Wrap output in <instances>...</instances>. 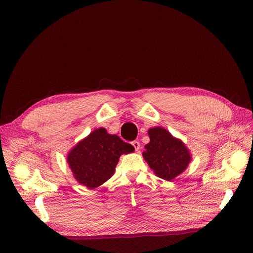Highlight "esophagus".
Listing matches in <instances>:
<instances>
[{"instance_id":"1","label":"esophagus","mask_w":253,"mask_h":253,"mask_svg":"<svg viewBox=\"0 0 253 253\" xmlns=\"http://www.w3.org/2000/svg\"><path fill=\"white\" fill-rule=\"evenodd\" d=\"M131 145L134 146L136 151H138L140 149V143L138 141H133V142H131Z\"/></svg>"}]
</instances>
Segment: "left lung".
<instances>
[{
    "mask_svg": "<svg viewBox=\"0 0 253 253\" xmlns=\"http://www.w3.org/2000/svg\"><path fill=\"white\" fill-rule=\"evenodd\" d=\"M148 134L150 142L145 146L143 158L156 176L170 181L186 169L191 160L189 151L163 127L150 128Z\"/></svg>",
    "mask_w": 253,
    "mask_h": 253,
    "instance_id": "8db88e82",
    "label": "left lung"
}]
</instances>
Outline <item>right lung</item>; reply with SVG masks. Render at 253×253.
I'll list each match as a JSON object with an SVG mask.
<instances>
[{
  "mask_svg": "<svg viewBox=\"0 0 253 253\" xmlns=\"http://www.w3.org/2000/svg\"><path fill=\"white\" fill-rule=\"evenodd\" d=\"M134 150L133 145L101 127L70 151L68 163L79 183L94 188L113 175L120 155Z\"/></svg>",
  "mask_w": 253,
  "mask_h": 253,
  "instance_id": "right-lung-1",
  "label": "right lung"
}]
</instances>
